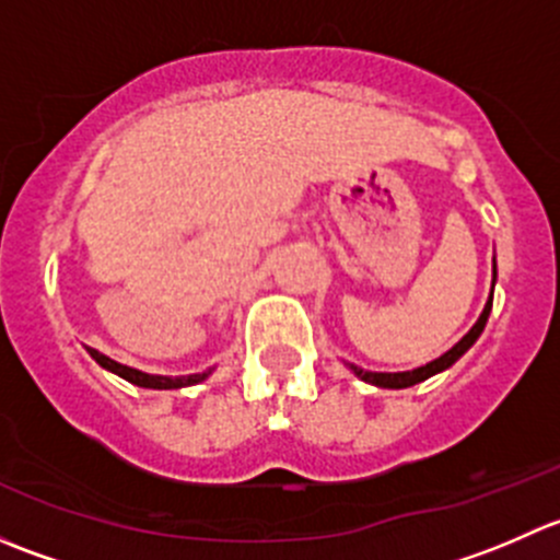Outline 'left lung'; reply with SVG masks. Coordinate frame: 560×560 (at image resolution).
<instances>
[{"label":"left lung","mask_w":560,"mask_h":560,"mask_svg":"<svg viewBox=\"0 0 560 560\" xmlns=\"http://www.w3.org/2000/svg\"><path fill=\"white\" fill-rule=\"evenodd\" d=\"M493 284H495V259H493ZM490 308H493V290H490V298H488V303H485L482 314H479L477 325H474L471 330H468L466 336H463L460 341H457L455 347L450 349V352H444L442 358L431 360V363L420 365V369H415V371H400V374H376V371H363V369H358V365H352V363H347V365L354 371V376H360V380L369 382V385H376V387L404 389V387H411V385H420V382H425V380H431V376H436V374H442V371H447L450 365L457 363V360H460L463 354H466L468 349L474 347V341H477V338L482 336L485 325H488Z\"/></svg>","instance_id":"1"}]
</instances>
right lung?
Segmentation results:
<instances>
[{"instance_id":"1","label":"right lung","mask_w":560,"mask_h":560,"mask_svg":"<svg viewBox=\"0 0 560 560\" xmlns=\"http://www.w3.org/2000/svg\"><path fill=\"white\" fill-rule=\"evenodd\" d=\"M89 354H92V358L97 360L105 371H113V374L121 376V380L132 382V385H138V387H149V389L189 387V385H197V382L208 380V374H211V371H202V374H189V376H156V374H143V371L116 363V360H110L107 354L97 352V349H89Z\"/></svg>"}]
</instances>
